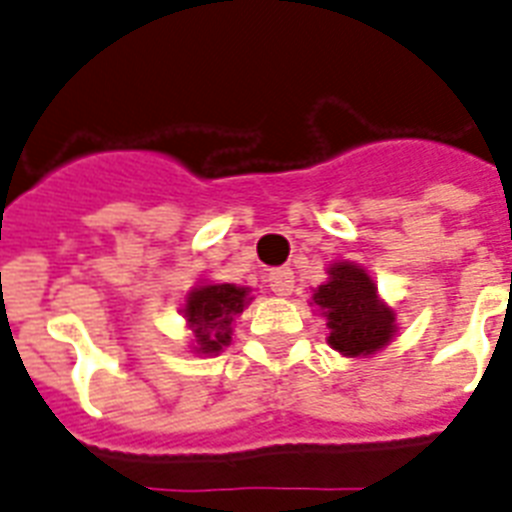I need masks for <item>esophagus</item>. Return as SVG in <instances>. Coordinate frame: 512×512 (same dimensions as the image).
Returning a JSON list of instances; mask_svg holds the SVG:
<instances>
[{
    "label": "esophagus",
    "mask_w": 512,
    "mask_h": 512,
    "mask_svg": "<svg viewBox=\"0 0 512 512\" xmlns=\"http://www.w3.org/2000/svg\"><path fill=\"white\" fill-rule=\"evenodd\" d=\"M268 284L270 289H273V294H278V297H289V294L294 292V273L289 268L270 270Z\"/></svg>",
    "instance_id": "34e87169"
}]
</instances>
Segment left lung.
Here are the masks:
<instances>
[{"label":"left lung","mask_w":512,"mask_h":512,"mask_svg":"<svg viewBox=\"0 0 512 512\" xmlns=\"http://www.w3.org/2000/svg\"><path fill=\"white\" fill-rule=\"evenodd\" d=\"M326 273L310 305L326 318L328 347L344 357H371L384 350L397 334V310L381 299L371 273L350 260H336Z\"/></svg>","instance_id":"8db88e82"}]
</instances>
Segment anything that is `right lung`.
Listing matches in <instances>:
<instances>
[{"instance_id": "add662e5", "label": "right lung", "mask_w": 512, "mask_h": 512, "mask_svg": "<svg viewBox=\"0 0 512 512\" xmlns=\"http://www.w3.org/2000/svg\"><path fill=\"white\" fill-rule=\"evenodd\" d=\"M249 286L215 284L210 278H199L191 286L181 305L186 328L191 331L189 350L194 355L215 357L226 350L234 336L236 315L255 297H249Z\"/></svg>"}]
</instances>
